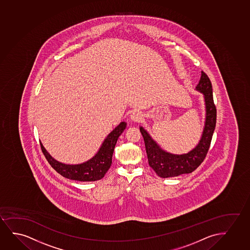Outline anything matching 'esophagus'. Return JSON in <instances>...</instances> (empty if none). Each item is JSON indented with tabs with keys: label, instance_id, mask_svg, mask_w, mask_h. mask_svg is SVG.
I'll use <instances>...</instances> for the list:
<instances>
[{
	"label": "esophagus",
	"instance_id": "esophagus-1",
	"mask_svg": "<svg viewBox=\"0 0 250 250\" xmlns=\"http://www.w3.org/2000/svg\"><path fill=\"white\" fill-rule=\"evenodd\" d=\"M130 120L133 121L135 123H140L143 120V115L140 114L139 112H133L130 114Z\"/></svg>",
	"mask_w": 250,
	"mask_h": 250
}]
</instances>
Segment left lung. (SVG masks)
Wrapping results in <instances>:
<instances>
[{
  "instance_id": "left-lung-1",
  "label": "left lung",
  "mask_w": 250,
  "mask_h": 250,
  "mask_svg": "<svg viewBox=\"0 0 250 250\" xmlns=\"http://www.w3.org/2000/svg\"><path fill=\"white\" fill-rule=\"evenodd\" d=\"M196 90L204 94L206 114L201 139L198 145L190 152L184 154H173L166 152L152 139L143 127H140V131L145 143L150 167L162 178L174 177L194 171L207 155L216 125V107L213 99L210 80L204 71H202L201 78L196 86Z\"/></svg>"
}]
</instances>
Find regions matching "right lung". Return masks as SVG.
I'll list each match as a JSON object with an SVG mask.
<instances>
[{"instance_id":"obj_1","label":"right lung","mask_w":250,"mask_h":250,"mask_svg":"<svg viewBox=\"0 0 250 250\" xmlns=\"http://www.w3.org/2000/svg\"><path fill=\"white\" fill-rule=\"evenodd\" d=\"M125 127L126 123L121 122L107 135L96 155L86 162L79 165H65L59 162L49 154L42 143L41 146L49 164L56 171L65 178L79 182H95L104 178V175L110 168L117 140Z\"/></svg>"}]
</instances>
